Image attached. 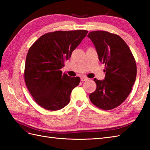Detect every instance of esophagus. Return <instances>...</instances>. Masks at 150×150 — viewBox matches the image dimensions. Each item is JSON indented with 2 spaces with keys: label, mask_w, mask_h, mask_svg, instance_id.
<instances>
[{
  "label": "esophagus",
  "mask_w": 150,
  "mask_h": 150,
  "mask_svg": "<svg viewBox=\"0 0 150 150\" xmlns=\"http://www.w3.org/2000/svg\"><path fill=\"white\" fill-rule=\"evenodd\" d=\"M88 79V78H87L86 77H81V81H87Z\"/></svg>",
  "instance_id": "esophagus-1"
}]
</instances>
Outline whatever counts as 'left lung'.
I'll return each mask as SVG.
<instances>
[{
    "instance_id": "8db88e82",
    "label": "left lung",
    "mask_w": 150,
    "mask_h": 150,
    "mask_svg": "<svg viewBox=\"0 0 150 150\" xmlns=\"http://www.w3.org/2000/svg\"><path fill=\"white\" fill-rule=\"evenodd\" d=\"M100 61L104 64L103 81L95 79L97 89L90 95L95 106L110 110L122 104L128 97L137 76V65L128 46L120 36L105 31L89 33Z\"/></svg>"
}]
</instances>
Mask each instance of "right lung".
<instances>
[{
	"mask_svg": "<svg viewBox=\"0 0 150 150\" xmlns=\"http://www.w3.org/2000/svg\"><path fill=\"white\" fill-rule=\"evenodd\" d=\"M86 30L56 31L43 35L28 50L24 69L26 85L35 101L46 110L56 111L70 101L81 79L70 77L60 69L86 36Z\"/></svg>",
	"mask_w": 150,
	"mask_h": 150,
	"instance_id": "add662e5",
	"label": "right lung"
}]
</instances>
